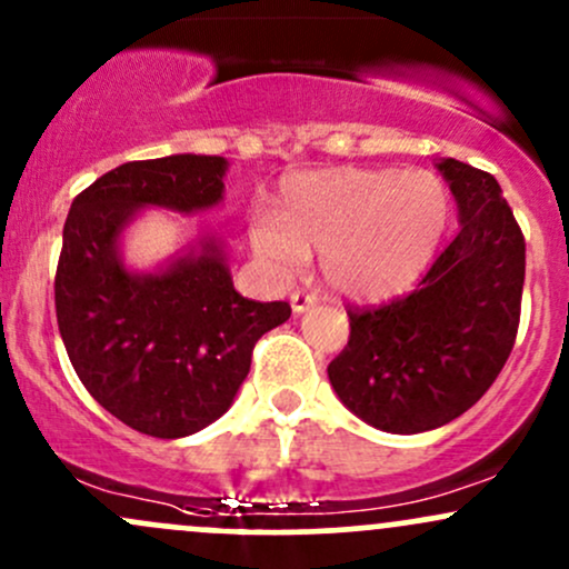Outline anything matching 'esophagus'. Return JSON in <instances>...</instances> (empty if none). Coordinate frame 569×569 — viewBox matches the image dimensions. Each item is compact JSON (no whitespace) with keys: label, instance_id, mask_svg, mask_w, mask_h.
<instances>
[{"label":"esophagus","instance_id":"34e87169","mask_svg":"<svg viewBox=\"0 0 569 569\" xmlns=\"http://www.w3.org/2000/svg\"><path fill=\"white\" fill-rule=\"evenodd\" d=\"M316 302H319V297H316V291L297 289L295 295H291V308H295V313H302V310L313 308Z\"/></svg>","mask_w":569,"mask_h":569}]
</instances>
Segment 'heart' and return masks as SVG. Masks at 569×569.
Returning <instances> with one entry per match:
<instances>
[{"label":"heart","instance_id":"heart-1","mask_svg":"<svg viewBox=\"0 0 569 569\" xmlns=\"http://www.w3.org/2000/svg\"><path fill=\"white\" fill-rule=\"evenodd\" d=\"M450 220V190L426 169H330L291 177L278 212L253 209L248 234L274 267H302L321 253L338 295L385 300L415 283Z\"/></svg>","mask_w":569,"mask_h":569}]
</instances>
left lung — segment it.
I'll list each match as a JSON object with an SVG mask.
<instances>
[{"instance_id":"left-lung-1","label":"left lung","mask_w":569,"mask_h":569,"mask_svg":"<svg viewBox=\"0 0 569 569\" xmlns=\"http://www.w3.org/2000/svg\"><path fill=\"white\" fill-rule=\"evenodd\" d=\"M439 171L458 201L460 234L415 291L346 305L349 343L327 368L346 409L387 433H422L469 411L521 325L526 239L499 182L456 158Z\"/></svg>"}]
</instances>
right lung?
<instances>
[{
    "instance_id": "add662e5",
    "label": "right lung",
    "mask_w": 569,
    "mask_h": 569,
    "mask_svg": "<svg viewBox=\"0 0 569 569\" xmlns=\"http://www.w3.org/2000/svg\"><path fill=\"white\" fill-rule=\"evenodd\" d=\"M226 160H130L73 199L53 302L70 362L89 395L154 439L207 428L231 406L256 343L291 316L289 302L237 295L218 244L166 272L133 274L117 256L122 226L147 204L193 212L223 199Z\"/></svg>"
}]
</instances>
